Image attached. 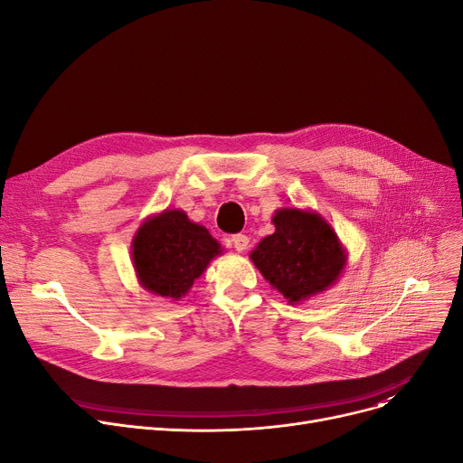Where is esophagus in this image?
<instances>
[{
    "mask_svg": "<svg viewBox=\"0 0 463 463\" xmlns=\"http://www.w3.org/2000/svg\"><path fill=\"white\" fill-rule=\"evenodd\" d=\"M231 241H232V246H234V250L238 253H244L248 250V246H250V238L246 234H234L231 238Z\"/></svg>",
    "mask_w": 463,
    "mask_h": 463,
    "instance_id": "obj_1",
    "label": "esophagus"
}]
</instances>
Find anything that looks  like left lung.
Here are the masks:
<instances>
[{
	"label": "left lung",
	"mask_w": 463,
	"mask_h": 463,
	"mask_svg": "<svg viewBox=\"0 0 463 463\" xmlns=\"http://www.w3.org/2000/svg\"><path fill=\"white\" fill-rule=\"evenodd\" d=\"M272 223L274 234L262 238L250 259L288 304L325 293L344 274L347 250L321 213L279 208Z\"/></svg>",
	"instance_id": "1"
}]
</instances>
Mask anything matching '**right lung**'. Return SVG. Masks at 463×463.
Returning <instances> with one entry per match:
<instances>
[{
  "instance_id": "obj_1",
  "label": "right lung",
  "mask_w": 463,
  "mask_h": 463,
  "mask_svg": "<svg viewBox=\"0 0 463 463\" xmlns=\"http://www.w3.org/2000/svg\"><path fill=\"white\" fill-rule=\"evenodd\" d=\"M222 253V244L208 229L193 223L180 208L150 215L131 241V259L140 287L175 302L189 293L194 279Z\"/></svg>"
}]
</instances>
